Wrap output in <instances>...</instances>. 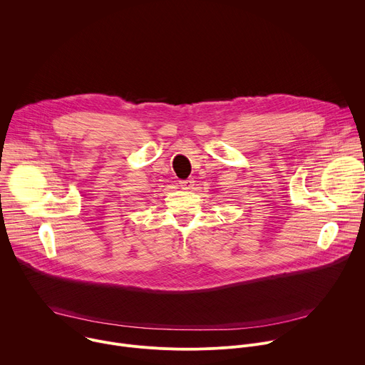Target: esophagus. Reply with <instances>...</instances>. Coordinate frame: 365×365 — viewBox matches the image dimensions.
<instances>
[{
	"label": "esophagus",
	"mask_w": 365,
	"mask_h": 365,
	"mask_svg": "<svg viewBox=\"0 0 365 365\" xmlns=\"http://www.w3.org/2000/svg\"><path fill=\"white\" fill-rule=\"evenodd\" d=\"M179 183H180V186H182L183 189H192V187H193V180H190V179L180 180Z\"/></svg>",
	"instance_id": "esophagus-1"
}]
</instances>
